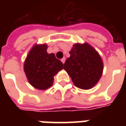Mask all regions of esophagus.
<instances>
[{"label": "esophagus", "instance_id": "obj_1", "mask_svg": "<svg viewBox=\"0 0 126 126\" xmlns=\"http://www.w3.org/2000/svg\"><path fill=\"white\" fill-rule=\"evenodd\" d=\"M61 62H62V63H65V58L63 57V59H61Z\"/></svg>", "mask_w": 126, "mask_h": 126}]
</instances>
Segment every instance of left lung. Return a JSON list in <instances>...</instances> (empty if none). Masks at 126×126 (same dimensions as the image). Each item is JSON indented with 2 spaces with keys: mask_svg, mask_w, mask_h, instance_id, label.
Returning <instances> with one entry per match:
<instances>
[{
  "mask_svg": "<svg viewBox=\"0 0 126 126\" xmlns=\"http://www.w3.org/2000/svg\"><path fill=\"white\" fill-rule=\"evenodd\" d=\"M64 63V69L78 88L88 90L100 79L103 63L100 55L87 43L75 44Z\"/></svg>",
  "mask_w": 126,
  "mask_h": 126,
  "instance_id": "1",
  "label": "left lung"
}]
</instances>
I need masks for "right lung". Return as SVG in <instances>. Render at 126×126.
<instances>
[{
    "instance_id": "right-lung-1",
    "label": "right lung",
    "mask_w": 126,
    "mask_h": 126,
    "mask_svg": "<svg viewBox=\"0 0 126 126\" xmlns=\"http://www.w3.org/2000/svg\"><path fill=\"white\" fill-rule=\"evenodd\" d=\"M47 50V44L35 45L24 63V71L30 84L39 90L50 87L53 77L63 69V63L53 53L48 54Z\"/></svg>"
}]
</instances>
